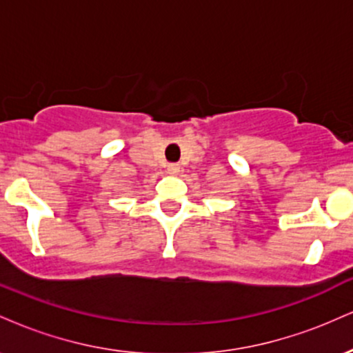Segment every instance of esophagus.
Segmentation results:
<instances>
[{"mask_svg": "<svg viewBox=\"0 0 353 353\" xmlns=\"http://www.w3.org/2000/svg\"><path fill=\"white\" fill-rule=\"evenodd\" d=\"M179 171H181V165L179 164H168V172L172 174V176L179 174Z\"/></svg>", "mask_w": 353, "mask_h": 353, "instance_id": "esophagus-1", "label": "esophagus"}]
</instances>
